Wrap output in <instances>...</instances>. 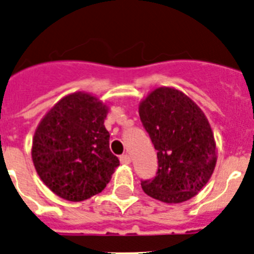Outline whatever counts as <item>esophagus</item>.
<instances>
[{"mask_svg":"<svg viewBox=\"0 0 254 254\" xmlns=\"http://www.w3.org/2000/svg\"><path fill=\"white\" fill-rule=\"evenodd\" d=\"M120 162H122V164H129L131 162V159H130V157L127 154H124L120 157Z\"/></svg>","mask_w":254,"mask_h":254,"instance_id":"1","label":"esophagus"}]
</instances>
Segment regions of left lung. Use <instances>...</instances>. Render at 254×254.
<instances>
[{
  "mask_svg": "<svg viewBox=\"0 0 254 254\" xmlns=\"http://www.w3.org/2000/svg\"><path fill=\"white\" fill-rule=\"evenodd\" d=\"M139 116L157 150L158 171L141 181L150 197L166 204L192 198L209 182L216 166V143L200 107L175 87L150 91Z\"/></svg>",
  "mask_w": 254,
  "mask_h": 254,
  "instance_id": "1",
  "label": "left lung"
}]
</instances>
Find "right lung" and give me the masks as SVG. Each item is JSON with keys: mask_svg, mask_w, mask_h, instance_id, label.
<instances>
[{"mask_svg": "<svg viewBox=\"0 0 254 254\" xmlns=\"http://www.w3.org/2000/svg\"><path fill=\"white\" fill-rule=\"evenodd\" d=\"M107 113L109 107L92 93L74 92L39 123L31 158L40 180L59 197L77 202L97 195L120 166L109 147Z\"/></svg>", "mask_w": 254, "mask_h": 254, "instance_id": "right-lung-1", "label": "right lung"}]
</instances>
